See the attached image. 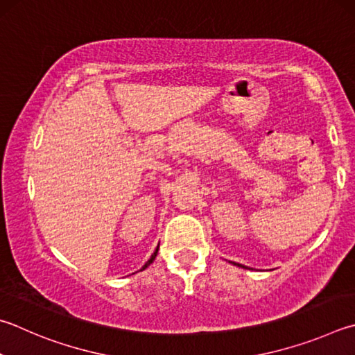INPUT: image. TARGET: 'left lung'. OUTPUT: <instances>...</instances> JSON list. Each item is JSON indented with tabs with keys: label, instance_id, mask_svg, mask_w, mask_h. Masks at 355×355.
<instances>
[{
	"label": "left lung",
	"instance_id": "obj_1",
	"mask_svg": "<svg viewBox=\"0 0 355 355\" xmlns=\"http://www.w3.org/2000/svg\"><path fill=\"white\" fill-rule=\"evenodd\" d=\"M234 266H237V267H242V268H248V267H245V266H242V263H236V262H233ZM250 270V268H248Z\"/></svg>",
	"mask_w": 355,
	"mask_h": 355
}]
</instances>
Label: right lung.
Instances as JSON below:
<instances>
[{"instance_id":"add662e5","label":"right lung","mask_w":355,"mask_h":355,"mask_svg":"<svg viewBox=\"0 0 355 355\" xmlns=\"http://www.w3.org/2000/svg\"><path fill=\"white\" fill-rule=\"evenodd\" d=\"M158 248H159V243H158V247H157V250H155V251H153V254L150 256V259H149V261H147V262L144 263V266H143V268H141V272H143V270H146L147 267H149V266H150V263H152L153 261H155V257H157V254H158Z\"/></svg>"}]
</instances>
